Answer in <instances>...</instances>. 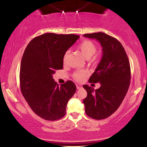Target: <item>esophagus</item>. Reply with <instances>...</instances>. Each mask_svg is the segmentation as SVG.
Returning <instances> with one entry per match:
<instances>
[{"label":"esophagus","mask_w":147,"mask_h":147,"mask_svg":"<svg viewBox=\"0 0 147 147\" xmlns=\"http://www.w3.org/2000/svg\"><path fill=\"white\" fill-rule=\"evenodd\" d=\"M76 88H77L78 90H79L82 88V86L80 85V84H76Z\"/></svg>","instance_id":"1"}]
</instances>
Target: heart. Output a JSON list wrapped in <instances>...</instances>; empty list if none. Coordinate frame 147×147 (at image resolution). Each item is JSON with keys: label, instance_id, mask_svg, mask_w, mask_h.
<instances>
[{"label": "heart", "instance_id": "heart-1", "mask_svg": "<svg viewBox=\"0 0 147 147\" xmlns=\"http://www.w3.org/2000/svg\"><path fill=\"white\" fill-rule=\"evenodd\" d=\"M78 49L81 51L82 53L85 57L86 59H90L92 61H95L96 58L94 57L91 58L97 51V47L93 42L90 41V40H84L80 43L78 45ZM68 54V51L66 52L63 56V62H65L66 58H67ZM88 75V72L86 70H82V71H78L74 73V78L77 81H82Z\"/></svg>", "mask_w": 147, "mask_h": 147}]
</instances>
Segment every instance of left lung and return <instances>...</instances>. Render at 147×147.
I'll return each instance as SVG.
<instances>
[{
	"instance_id": "obj_1",
	"label": "left lung",
	"mask_w": 147,
	"mask_h": 147,
	"mask_svg": "<svg viewBox=\"0 0 147 147\" xmlns=\"http://www.w3.org/2000/svg\"><path fill=\"white\" fill-rule=\"evenodd\" d=\"M84 37L96 39L102 47V59L89 79L90 83L99 82L101 86L96 90L83 86L88 94L83 100L85 112L94 119H104L116 111L127 93L130 82L129 60L115 38L102 32L84 34Z\"/></svg>"
}]
</instances>
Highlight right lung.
Segmentation results:
<instances>
[{"label":"right lung","instance_id":"1","mask_svg":"<svg viewBox=\"0 0 147 147\" xmlns=\"http://www.w3.org/2000/svg\"><path fill=\"white\" fill-rule=\"evenodd\" d=\"M79 37L74 34L45 33L32 39L24 51L20 67L21 90L30 108L43 119L53 121L65 115L76 86L71 80L59 86L53 74L63 69L65 52Z\"/></svg>","mask_w":147,"mask_h":147}]
</instances>
